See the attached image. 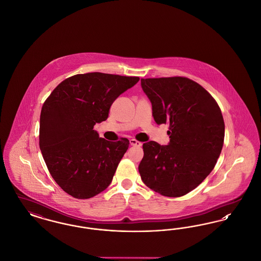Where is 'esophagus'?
<instances>
[{"label":"esophagus","mask_w":261,"mask_h":261,"mask_svg":"<svg viewBox=\"0 0 261 261\" xmlns=\"http://www.w3.org/2000/svg\"><path fill=\"white\" fill-rule=\"evenodd\" d=\"M130 145L131 146H135V147H141L142 146V143L137 141L135 139H130Z\"/></svg>","instance_id":"esophagus-1"}]
</instances>
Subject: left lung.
I'll return each instance as SVG.
<instances>
[{"label":"left lung","mask_w":261,"mask_h":261,"mask_svg":"<svg viewBox=\"0 0 261 261\" xmlns=\"http://www.w3.org/2000/svg\"><path fill=\"white\" fill-rule=\"evenodd\" d=\"M154 121L169 124L170 141L143 145L139 164L143 182L169 198L196 189L210 175L221 153L225 124L221 110L199 83L181 76L142 78Z\"/></svg>","instance_id":"1"}]
</instances>
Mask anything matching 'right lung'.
I'll list each match as a JSON object with an SVG mask.
<instances>
[{"mask_svg":"<svg viewBox=\"0 0 261 261\" xmlns=\"http://www.w3.org/2000/svg\"><path fill=\"white\" fill-rule=\"evenodd\" d=\"M139 80L101 72L73 75L45 100L40 149L54 180L75 199L93 198L112 183L129 140L107 141L99 138L94 125L107 120L112 102Z\"/></svg>","mask_w":261,"mask_h":261,"instance_id":"1","label":"right lung"}]
</instances>
